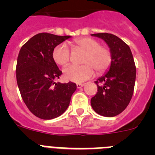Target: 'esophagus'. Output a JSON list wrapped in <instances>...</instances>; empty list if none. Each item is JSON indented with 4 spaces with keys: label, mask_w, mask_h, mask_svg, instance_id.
Returning <instances> with one entry per match:
<instances>
[{
    "label": "esophagus",
    "mask_w": 155,
    "mask_h": 155,
    "mask_svg": "<svg viewBox=\"0 0 155 155\" xmlns=\"http://www.w3.org/2000/svg\"><path fill=\"white\" fill-rule=\"evenodd\" d=\"M84 85V84H77V87L78 88H81V87H82Z\"/></svg>",
    "instance_id": "obj_1"
}]
</instances>
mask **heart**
Returning a JSON list of instances; mask_svg holds the SVG:
<instances>
[{"label":"heart","instance_id":"obj_1","mask_svg":"<svg viewBox=\"0 0 155 155\" xmlns=\"http://www.w3.org/2000/svg\"><path fill=\"white\" fill-rule=\"evenodd\" d=\"M99 42L91 37H82L75 39L74 47L85 51L81 66L71 65L64 70L65 80L75 83H82L91 78L94 75V70L98 74L107 71L112 63V53L106 46H99ZM53 59L56 64L65 66L71 59V50L65 42L54 48Z\"/></svg>","mask_w":155,"mask_h":155}]
</instances>
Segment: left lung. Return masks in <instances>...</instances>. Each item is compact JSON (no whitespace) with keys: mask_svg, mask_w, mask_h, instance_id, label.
Instances as JSON below:
<instances>
[{"mask_svg":"<svg viewBox=\"0 0 155 155\" xmlns=\"http://www.w3.org/2000/svg\"><path fill=\"white\" fill-rule=\"evenodd\" d=\"M105 41L112 53V63L105 74L97 79L98 91L91 99L94 112L113 117L121 113L130 102L136 80V67L130 48L116 35L91 34Z\"/></svg>","mask_w":155,"mask_h":155,"instance_id":"8db88e82","label":"left lung"}]
</instances>
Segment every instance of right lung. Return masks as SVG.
I'll list each match as a JSON object with an SVG mask.
<instances>
[{
    "label": "right lung",
    "instance_id": "add662e5",
    "mask_svg": "<svg viewBox=\"0 0 155 155\" xmlns=\"http://www.w3.org/2000/svg\"><path fill=\"white\" fill-rule=\"evenodd\" d=\"M71 37L39 33L25 42L19 51L16 67L19 91L31 113L42 120L61 116L77 89L73 82H55L62 72L53 61V51Z\"/></svg>",
    "mask_w": 155,
    "mask_h": 155
}]
</instances>
